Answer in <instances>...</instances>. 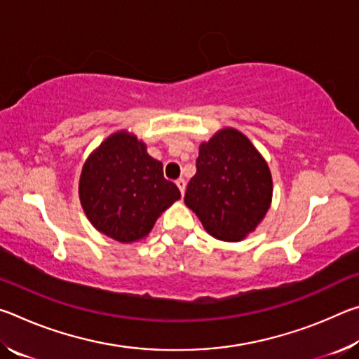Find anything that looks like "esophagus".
Wrapping results in <instances>:
<instances>
[{
	"mask_svg": "<svg viewBox=\"0 0 359 359\" xmlns=\"http://www.w3.org/2000/svg\"><path fill=\"white\" fill-rule=\"evenodd\" d=\"M175 185H177V188H179V190H180L182 196H184V193H185V188H187V182H185L184 179H179L177 182H175Z\"/></svg>",
	"mask_w": 359,
	"mask_h": 359,
	"instance_id": "obj_1",
	"label": "esophagus"
}]
</instances>
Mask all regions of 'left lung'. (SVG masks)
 I'll return each instance as SVG.
<instances>
[{
  "label": "left lung",
  "instance_id": "left-lung-1",
  "mask_svg": "<svg viewBox=\"0 0 359 359\" xmlns=\"http://www.w3.org/2000/svg\"><path fill=\"white\" fill-rule=\"evenodd\" d=\"M272 201V175L245 135L222 128L199 145L185 204L218 241L239 242L257 229Z\"/></svg>",
  "mask_w": 359,
  "mask_h": 359
}]
</instances>
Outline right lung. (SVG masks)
I'll use <instances>...</instances> for the list:
<instances>
[{"label":"right lung","mask_w":359,"mask_h":359,"mask_svg":"<svg viewBox=\"0 0 359 359\" xmlns=\"http://www.w3.org/2000/svg\"><path fill=\"white\" fill-rule=\"evenodd\" d=\"M79 198L90 223L121 244L144 238L163 212L180 199L172 182L163 177V163L130 131H117L85 160Z\"/></svg>","instance_id":"right-lung-1"}]
</instances>
